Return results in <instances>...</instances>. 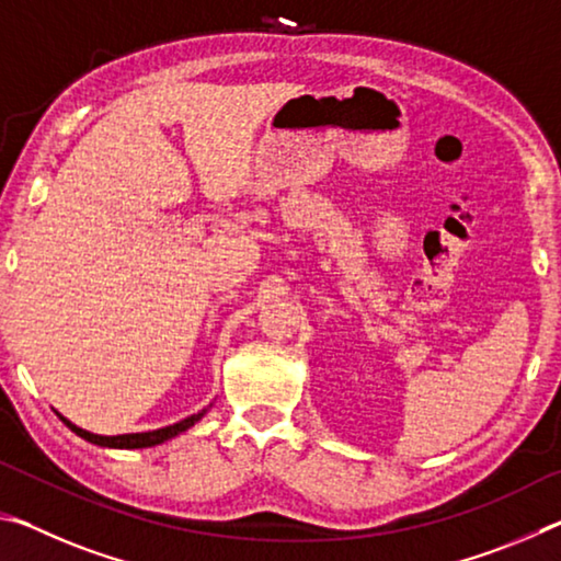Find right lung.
<instances>
[{"mask_svg": "<svg viewBox=\"0 0 561 561\" xmlns=\"http://www.w3.org/2000/svg\"><path fill=\"white\" fill-rule=\"evenodd\" d=\"M210 408V405H207ZM207 408H203L201 413L195 415H187L183 421H178L173 425H165V428H158V431H148V433H126V435H96V433H89L79 428V425H73L69 417H64L61 413H56L61 417V421L69 425V428L79 435V438L89 440L93 445H101V448H121V450H136V448H153V445L165 443L170 438H175V435L185 433L187 428H193V425L201 421V417L207 413Z\"/></svg>", "mask_w": 561, "mask_h": 561, "instance_id": "1", "label": "right lung"}]
</instances>
